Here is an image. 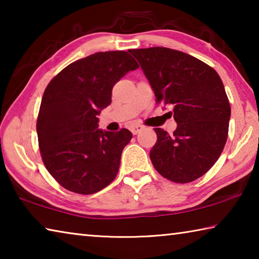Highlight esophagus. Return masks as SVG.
Segmentation results:
<instances>
[{"label":"esophagus","instance_id":"esophagus-1","mask_svg":"<svg viewBox=\"0 0 259 259\" xmlns=\"http://www.w3.org/2000/svg\"><path fill=\"white\" fill-rule=\"evenodd\" d=\"M144 129V126L143 125H139V124H136V125H133L131 126V133H133L134 135H137V134H139L140 131H142Z\"/></svg>","mask_w":259,"mask_h":259}]
</instances>
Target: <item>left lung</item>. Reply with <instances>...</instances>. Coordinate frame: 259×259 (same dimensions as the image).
<instances>
[{"instance_id": "8db88e82", "label": "left lung", "mask_w": 259, "mask_h": 259, "mask_svg": "<svg viewBox=\"0 0 259 259\" xmlns=\"http://www.w3.org/2000/svg\"><path fill=\"white\" fill-rule=\"evenodd\" d=\"M139 61L157 104L171 105L177 129L155 128L153 165L169 181L191 183L216 163L227 140L231 106L221 77L195 57L169 48L129 50Z\"/></svg>"}]
</instances>
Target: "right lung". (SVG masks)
<instances>
[{
	"label": "right lung",
	"instance_id": "obj_1",
	"mask_svg": "<svg viewBox=\"0 0 259 259\" xmlns=\"http://www.w3.org/2000/svg\"><path fill=\"white\" fill-rule=\"evenodd\" d=\"M138 67L126 51L96 52L69 64L46 88L38 147L47 170L64 188L94 194L116 177L133 134L98 129L97 115L111 104L114 84Z\"/></svg>",
	"mask_w": 259,
	"mask_h": 259
}]
</instances>
